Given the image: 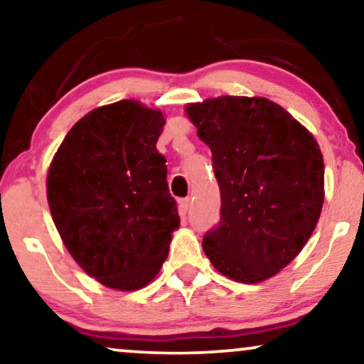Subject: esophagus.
I'll list each match as a JSON object with an SVG mask.
<instances>
[{
    "mask_svg": "<svg viewBox=\"0 0 364 364\" xmlns=\"http://www.w3.org/2000/svg\"><path fill=\"white\" fill-rule=\"evenodd\" d=\"M188 207H191V198H181V200H178V208H181V213H187Z\"/></svg>",
    "mask_w": 364,
    "mask_h": 364,
    "instance_id": "esophagus-1",
    "label": "esophagus"
}]
</instances>
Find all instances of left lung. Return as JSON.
Wrapping results in <instances>:
<instances>
[{
    "label": "left lung",
    "mask_w": 364,
    "mask_h": 364,
    "mask_svg": "<svg viewBox=\"0 0 364 364\" xmlns=\"http://www.w3.org/2000/svg\"><path fill=\"white\" fill-rule=\"evenodd\" d=\"M210 147L220 187V222L203 252L223 275L258 283L285 268L315 230L325 166L315 137L265 97L222 96L188 104Z\"/></svg>",
    "instance_id": "8db88e82"
}]
</instances>
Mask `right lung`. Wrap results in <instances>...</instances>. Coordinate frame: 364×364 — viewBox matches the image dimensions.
<instances>
[{
	"mask_svg": "<svg viewBox=\"0 0 364 364\" xmlns=\"http://www.w3.org/2000/svg\"><path fill=\"white\" fill-rule=\"evenodd\" d=\"M161 111L137 101L97 107L74 124L48 172V203L68 252L114 290L146 287L181 225L156 144Z\"/></svg>",
	"mask_w": 364,
	"mask_h": 364,
	"instance_id": "add662e5",
	"label": "right lung"
}]
</instances>
